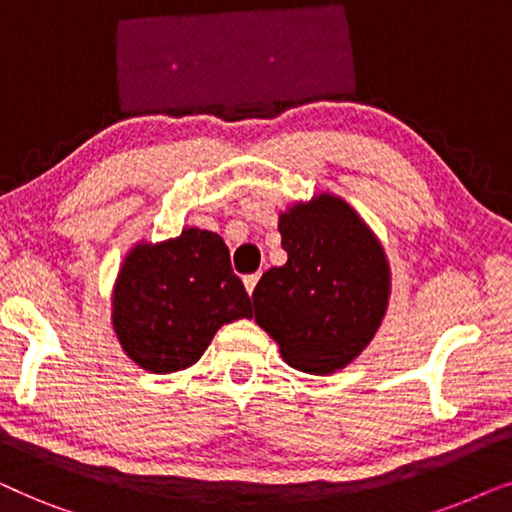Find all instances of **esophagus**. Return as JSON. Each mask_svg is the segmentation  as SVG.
<instances>
[{
    "instance_id": "esophagus-1",
    "label": "esophagus",
    "mask_w": 512,
    "mask_h": 512,
    "mask_svg": "<svg viewBox=\"0 0 512 512\" xmlns=\"http://www.w3.org/2000/svg\"><path fill=\"white\" fill-rule=\"evenodd\" d=\"M257 281H260V274H250V276L243 278V285H245V290H248V295H252V290H255Z\"/></svg>"
}]
</instances>
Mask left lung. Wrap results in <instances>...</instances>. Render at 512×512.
<instances>
[{"mask_svg": "<svg viewBox=\"0 0 512 512\" xmlns=\"http://www.w3.org/2000/svg\"><path fill=\"white\" fill-rule=\"evenodd\" d=\"M283 267L260 278L252 302L288 365L332 374L377 335L391 295L386 252L339 196L320 194L278 217Z\"/></svg>", "mask_w": 512, "mask_h": 512, "instance_id": "obj_1", "label": "left lung"}]
</instances>
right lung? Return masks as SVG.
I'll use <instances>...</instances> for the list:
<instances>
[{"label": "right lung", "instance_id": "1", "mask_svg": "<svg viewBox=\"0 0 512 512\" xmlns=\"http://www.w3.org/2000/svg\"><path fill=\"white\" fill-rule=\"evenodd\" d=\"M252 316L229 248L213 231L185 227L163 243H138L112 292V325L142 370L168 374L203 356L224 323Z\"/></svg>", "mask_w": 512, "mask_h": 512}]
</instances>
